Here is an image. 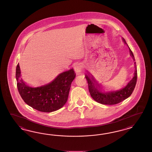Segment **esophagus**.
I'll use <instances>...</instances> for the list:
<instances>
[{
    "label": "esophagus",
    "instance_id": "34e87169",
    "mask_svg": "<svg viewBox=\"0 0 152 152\" xmlns=\"http://www.w3.org/2000/svg\"><path fill=\"white\" fill-rule=\"evenodd\" d=\"M74 69H75V71H76V72L78 74H80L82 71V66L81 64H76L74 67Z\"/></svg>",
    "mask_w": 152,
    "mask_h": 152
}]
</instances>
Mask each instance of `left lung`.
<instances>
[{
    "mask_svg": "<svg viewBox=\"0 0 152 152\" xmlns=\"http://www.w3.org/2000/svg\"><path fill=\"white\" fill-rule=\"evenodd\" d=\"M123 40L125 43L126 44L124 38H123ZM129 48L130 54L133 57L134 61H135L133 53L129 47ZM134 64L135 71L134 72L133 78L132 79V80L128 83V85L125 88L116 91L106 93L101 92L100 91V86L99 85V84L95 83L96 81L94 80V78H93V77L91 79H90L89 76L86 75L85 77L88 81V90L92 99L95 101L101 104L115 105L121 101H124L126 99L129 97L133 92L137 80V65L135 64V62Z\"/></svg>",
    "mask_w": 152,
    "mask_h": 152,
    "instance_id": "left-lung-1",
    "label": "left lung"
}]
</instances>
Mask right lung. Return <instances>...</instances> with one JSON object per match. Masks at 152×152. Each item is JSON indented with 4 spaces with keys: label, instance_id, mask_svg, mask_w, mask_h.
<instances>
[{
    "label": "right lung",
    "instance_id": "obj_1",
    "mask_svg": "<svg viewBox=\"0 0 152 152\" xmlns=\"http://www.w3.org/2000/svg\"><path fill=\"white\" fill-rule=\"evenodd\" d=\"M15 76L19 93L24 101L33 109L45 113L57 110L64 105L68 99L71 84L76 76L73 69H69L58 75L48 84L31 88L20 78L19 64Z\"/></svg>",
    "mask_w": 152,
    "mask_h": 152
}]
</instances>
